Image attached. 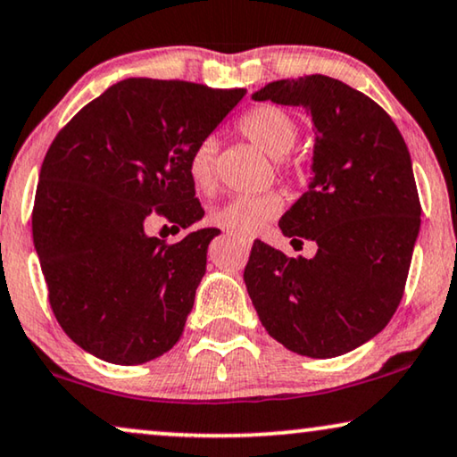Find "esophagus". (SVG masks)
Returning <instances> with one entry per match:
<instances>
[{"instance_id":"34e87169","label":"esophagus","mask_w":457,"mask_h":457,"mask_svg":"<svg viewBox=\"0 0 457 457\" xmlns=\"http://www.w3.org/2000/svg\"><path fill=\"white\" fill-rule=\"evenodd\" d=\"M228 237H233L235 241H239L243 247H252V243H253L252 237H247V235H239V233H228Z\"/></svg>"}]
</instances>
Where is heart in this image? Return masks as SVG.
I'll return each instance as SVG.
<instances>
[{"instance_id":"1","label":"heart","mask_w":457,"mask_h":457,"mask_svg":"<svg viewBox=\"0 0 457 457\" xmlns=\"http://www.w3.org/2000/svg\"><path fill=\"white\" fill-rule=\"evenodd\" d=\"M241 133L247 137L253 145H258L262 152L270 158H283L291 152V147L297 141V122L291 114L277 105H260L247 112L239 122ZM216 154L218 141L216 137H204L195 147L191 149L187 170L193 185L199 191H212L216 185ZM283 170L289 179L299 177L297 168L283 166ZM283 197L277 191H266L260 195H235L227 202L216 205L212 210L210 220L220 228H228L233 233L253 235L264 227L268 220L277 218L283 212Z\"/></svg>"}]
</instances>
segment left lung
Listing matches in <instances>:
<instances>
[{"instance_id":"1","label":"left lung","mask_w":457,"mask_h":457,"mask_svg":"<svg viewBox=\"0 0 457 457\" xmlns=\"http://www.w3.org/2000/svg\"><path fill=\"white\" fill-rule=\"evenodd\" d=\"M252 97L302 105L314 124L308 191L278 227L318 252L289 258L255 241L243 280L272 339L335 358L378 335L402 302L422 212L408 145L377 102L324 74L274 80Z\"/></svg>"}]
</instances>
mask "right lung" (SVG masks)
<instances>
[{
  "instance_id": "add662e5",
  "label": "right lung",
  "mask_w": 457,
  "mask_h": 457,
  "mask_svg": "<svg viewBox=\"0 0 457 457\" xmlns=\"http://www.w3.org/2000/svg\"><path fill=\"white\" fill-rule=\"evenodd\" d=\"M243 96L127 79L87 104L49 145L33 241L54 314L85 352L133 366L180 339L220 230L166 243L145 228L154 216L180 228L202 220L187 162Z\"/></svg>"
}]
</instances>
